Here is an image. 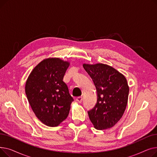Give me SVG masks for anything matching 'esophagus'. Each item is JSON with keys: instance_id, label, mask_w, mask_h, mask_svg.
<instances>
[{"instance_id": "1", "label": "esophagus", "mask_w": 157, "mask_h": 157, "mask_svg": "<svg viewBox=\"0 0 157 157\" xmlns=\"http://www.w3.org/2000/svg\"><path fill=\"white\" fill-rule=\"evenodd\" d=\"M76 101H77L78 102L81 103V102H82V101H83V98H82V97H78L76 98Z\"/></svg>"}]
</instances>
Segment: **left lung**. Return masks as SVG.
Segmentation results:
<instances>
[{
  "mask_svg": "<svg viewBox=\"0 0 157 157\" xmlns=\"http://www.w3.org/2000/svg\"><path fill=\"white\" fill-rule=\"evenodd\" d=\"M92 79L97 94L94 108L88 111L97 130L113 127L121 119L128 102L129 88L125 77L109 65L83 64Z\"/></svg>",
  "mask_w": 157,
  "mask_h": 157,
  "instance_id": "obj_1",
  "label": "left lung"
}]
</instances>
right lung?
Returning <instances> with one entry per match:
<instances>
[{
	"label": "right lung",
	"mask_w": 157,
	"mask_h": 157,
	"mask_svg": "<svg viewBox=\"0 0 157 157\" xmlns=\"http://www.w3.org/2000/svg\"><path fill=\"white\" fill-rule=\"evenodd\" d=\"M69 66L58 58L48 59L33 69L27 80L25 94L37 118L49 127H56L69 113L74 98L63 81Z\"/></svg>",
	"instance_id": "add662e5"
}]
</instances>
